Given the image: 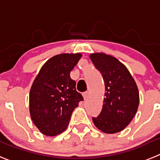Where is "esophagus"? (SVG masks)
<instances>
[{"label":"esophagus","instance_id":"34e87169","mask_svg":"<svg viewBox=\"0 0 160 160\" xmlns=\"http://www.w3.org/2000/svg\"><path fill=\"white\" fill-rule=\"evenodd\" d=\"M88 94H89L88 92H83V98H84V99L88 98Z\"/></svg>","mask_w":160,"mask_h":160}]
</instances>
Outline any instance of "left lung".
Instances as JSON below:
<instances>
[{
	"label": "left lung",
	"mask_w": 160,
	"mask_h": 160,
	"mask_svg": "<svg viewBox=\"0 0 160 160\" xmlns=\"http://www.w3.org/2000/svg\"><path fill=\"white\" fill-rule=\"evenodd\" d=\"M90 58L105 82L102 110L92 120L103 132H118L129 125L137 113V86L127 68L114 57L98 53L91 54Z\"/></svg>",
	"instance_id": "1"
}]
</instances>
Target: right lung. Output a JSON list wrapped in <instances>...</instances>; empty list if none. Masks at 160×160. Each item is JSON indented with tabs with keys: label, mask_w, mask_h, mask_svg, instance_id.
<instances>
[{
	"label": "right lung",
	"mask_w": 160,
	"mask_h": 160,
	"mask_svg": "<svg viewBox=\"0 0 160 160\" xmlns=\"http://www.w3.org/2000/svg\"><path fill=\"white\" fill-rule=\"evenodd\" d=\"M80 53H62L43 65L30 91V114L42 133L56 136L66 129L73 110L83 100L70 72Z\"/></svg>",
	"instance_id": "obj_1"
}]
</instances>
